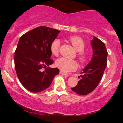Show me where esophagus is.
<instances>
[{
  "label": "esophagus",
  "instance_id": "obj_1",
  "mask_svg": "<svg viewBox=\"0 0 123 123\" xmlns=\"http://www.w3.org/2000/svg\"><path fill=\"white\" fill-rule=\"evenodd\" d=\"M60 73L61 74H62V75H66V76H68V74H66V73H65V72H63L62 71H60Z\"/></svg>",
  "mask_w": 123,
  "mask_h": 123
}]
</instances>
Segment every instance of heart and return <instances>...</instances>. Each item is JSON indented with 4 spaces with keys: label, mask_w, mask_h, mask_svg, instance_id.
Wrapping results in <instances>:
<instances>
[{
    "label": "heart",
    "mask_w": 123,
    "mask_h": 123,
    "mask_svg": "<svg viewBox=\"0 0 123 123\" xmlns=\"http://www.w3.org/2000/svg\"><path fill=\"white\" fill-rule=\"evenodd\" d=\"M70 43L77 51L79 52L78 57L80 61L83 62L85 60L86 55L82 51L84 49V41L80 37L77 36L71 37L69 39ZM60 40L58 39H54L50 44V51L54 55L57 56L60 51ZM55 65L62 72H69L75 70L77 67V63L75 61L69 60L65 58H60L55 61Z\"/></svg>",
    "instance_id": "heart-1"
}]
</instances>
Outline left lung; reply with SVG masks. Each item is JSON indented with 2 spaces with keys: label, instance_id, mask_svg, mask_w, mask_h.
Here are the masks:
<instances>
[{
  "label": "left lung",
  "instance_id": "1",
  "mask_svg": "<svg viewBox=\"0 0 123 123\" xmlns=\"http://www.w3.org/2000/svg\"><path fill=\"white\" fill-rule=\"evenodd\" d=\"M93 57L90 62L81 72L82 75L72 91L79 95H85L95 89L101 81L107 65L108 53L105 45L101 40L94 36L91 42Z\"/></svg>",
  "mask_w": 123,
  "mask_h": 123
}]
</instances>
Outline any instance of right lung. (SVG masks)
Instances as JSON below:
<instances>
[{"label":"right lung","mask_w":123,"mask_h":123,"mask_svg":"<svg viewBox=\"0 0 123 123\" xmlns=\"http://www.w3.org/2000/svg\"><path fill=\"white\" fill-rule=\"evenodd\" d=\"M60 32L55 29L39 26L19 39L14 53L15 71L22 86L31 92L47 89L60 72L57 68L49 67L54 62L50 58V44Z\"/></svg>","instance_id":"1"}]
</instances>
